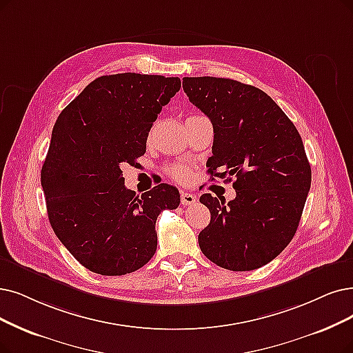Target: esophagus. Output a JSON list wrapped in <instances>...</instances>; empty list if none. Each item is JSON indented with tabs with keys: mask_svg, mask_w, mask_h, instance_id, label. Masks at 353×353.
Masks as SVG:
<instances>
[{
	"mask_svg": "<svg viewBox=\"0 0 353 353\" xmlns=\"http://www.w3.org/2000/svg\"><path fill=\"white\" fill-rule=\"evenodd\" d=\"M196 201V199H195V195L194 194H191V192H184L182 191L181 192V204L182 205H191V204H194Z\"/></svg>",
	"mask_w": 353,
	"mask_h": 353,
	"instance_id": "esophagus-1",
	"label": "esophagus"
}]
</instances>
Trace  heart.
<instances>
[{"label":"heart","mask_w":353,"mask_h":353,"mask_svg":"<svg viewBox=\"0 0 353 353\" xmlns=\"http://www.w3.org/2000/svg\"><path fill=\"white\" fill-rule=\"evenodd\" d=\"M166 174L171 176L174 181L179 182V184H187L190 182L192 172L191 168L184 163H172L166 168Z\"/></svg>","instance_id":"obj_1"}]
</instances>
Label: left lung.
<instances>
[{
	"mask_svg": "<svg viewBox=\"0 0 353 353\" xmlns=\"http://www.w3.org/2000/svg\"><path fill=\"white\" fill-rule=\"evenodd\" d=\"M190 101L211 120V179L232 181L236 199L203 194L211 220L200 249L230 271H252L275 259L297 232L312 185L299 130L262 90L229 78H182Z\"/></svg>",
	"mask_w": 353,
	"mask_h": 353,
	"instance_id": "8db88e82",
	"label": "left lung"
}]
</instances>
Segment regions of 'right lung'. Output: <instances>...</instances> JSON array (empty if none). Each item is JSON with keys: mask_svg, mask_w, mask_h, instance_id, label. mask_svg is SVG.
Returning <instances> with one entry per match:
<instances>
[{"mask_svg": "<svg viewBox=\"0 0 353 353\" xmlns=\"http://www.w3.org/2000/svg\"><path fill=\"white\" fill-rule=\"evenodd\" d=\"M179 78L133 72L94 79L56 120L41 168L54 234L81 265L100 275L137 271L154 255L157 219L179 205L175 187L136 195L121 166L134 165Z\"/></svg>", "mask_w": 353, "mask_h": 353, "instance_id": "add662e5", "label": "right lung"}]
</instances>
